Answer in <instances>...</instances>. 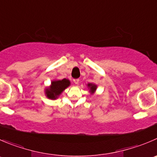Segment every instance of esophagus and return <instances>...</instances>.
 Masks as SVG:
<instances>
[{
    "mask_svg": "<svg viewBox=\"0 0 157 157\" xmlns=\"http://www.w3.org/2000/svg\"><path fill=\"white\" fill-rule=\"evenodd\" d=\"M79 81H80V80H79V79H74V83H75V84H78Z\"/></svg>",
    "mask_w": 157,
    "mask_h": 157,
    "instance_id": "34e87169",
    "label": "esophagus"
}]
</instances>
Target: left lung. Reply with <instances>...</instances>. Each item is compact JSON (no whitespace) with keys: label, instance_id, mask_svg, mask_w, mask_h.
Returning <instances> with one entry per match:
<instances>
[{"label":"left lung","instance_id":"left-lung-1","mask_svg":"<svg viewBox=\"0 0 157 157\" xmlns=\"http://www.w3.org/2000/svg\"><path fill=\"white\" fill-rule=\"evenodd\" d=\"M88 86H89V87H90V90L92 91V92L95 91L96 90V88H97L96 85L92 84V83H89V84H88Z\"/></svg>","mask_w":157,"mask_h":157}]
</instances>
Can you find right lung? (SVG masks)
Returning a JSON list of instances; mask_svg holds the SVG:
<instances>
[{
	"instance_id": "right-lung-1",
	"label": "right lung",
	"mask_w": 157,
	"mask_h": 157,
	"mask_svg": "<svg viewBox=\"0 0 157 157\" xmlns=\"http://www.w3.org/2000/svg\"><path fill=\"white\" fill-rule=\"evenodd\" d=\"M70 85V81L67 79H63L62 80H56L53 81L51 83V86L49 89H47L46 94L47 97L50 99H56L62 92L63 90L66 89Z\"/></svg>"
}]
</instances>
